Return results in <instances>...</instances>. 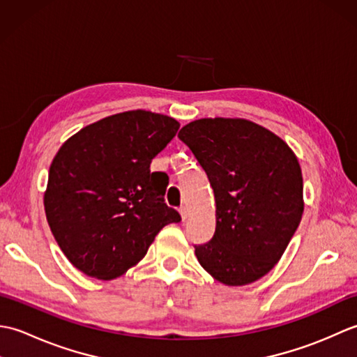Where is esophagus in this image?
Masks as SVG:
<instances>
[{
  "label": "esophagus",
  "instance_id": "obj_1",
  "mask_svg": "<svg viewBox=\"0 0 357 357\" xmlns=\"http://www.w3.org/2000/svg\"><path fill=\"white\" fill-rule=\"evenodd\" d=\"M179 213H181V218H183V221H185L187 216H188V210L185 206H181L179 207Z\"/></svg>",
  "mask_w": 357,
  "mask_h": 357
}]
</instances>
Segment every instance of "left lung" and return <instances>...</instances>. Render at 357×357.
<instances>
[{
  "instance_id": "left-lung-1",
  "label": "left lung",
  "mask_w": 357,
  "mask_h": 357,
  "mask_svg": "<svg viewBox=\"0 0 357 357\" xmlns=\"http://www.w3.org/2000/svg\"><path fill=\"white\" fill-rule=\"evenodd\" d=\"M178 138L215 193V234L195 245L202 268L231 287L261 279L284 255L304 213L298 158L279 136L239 118L193 121Z\"/></svg>"
}]
</instances>
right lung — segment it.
I'll list each match as a JSON object with an SVG mask.
<instances>
[{
  "mask_svg": "<svg viewBox=\"0 0 357 357\" xmlns=\"http://www.w3.org/2000/svg\"><path fill=\"white\" fill-rule=\"evenodd\" d=\"M178 128L170 116L130 110L81 128L58 150L44 208L73 267L115 279L146 256L162 227L181 221L164 201L169 176L150 172Z\"/></svg>",
  "mask_w": 357,
  "mask_h": 357,
  "instance_id": "1",
  "label": "right lung"
}]
</instances>
